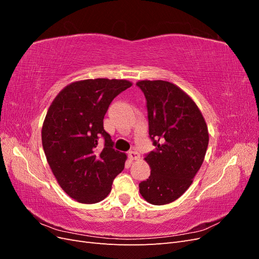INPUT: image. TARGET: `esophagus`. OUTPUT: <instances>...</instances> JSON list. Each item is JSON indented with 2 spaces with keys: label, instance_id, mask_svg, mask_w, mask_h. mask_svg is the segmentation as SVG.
Here are the masks:
<instances>
[{
  "label": "esophagus",
  "instance_id": "1",
  "mask_svg": "<svg viewBox=\"0 0 259 259\" xmlns=\"http://www.w3.org/2000/svg\"><path fill=\"white\" fill-rule=\"evenodd\" d=\"M139 153L137 151H130L128 152V158L131 160H138L139 159Z\"/></svg>",
  "mask_w": 259,
  "mask_h": 259
}]
</instances>
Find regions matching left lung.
<instances>
[{
  "label": "left lung",
  "instance_id": "1",
  "mask_svg": "<svg viewBox=\"0 0 259 259\" xmlns=\"http://www.w3.org/2000/svg\"><path fill=\"white\" fill-rule=\"evenodd\" d=\"M146 97L149 137L155 147L146 154L151 168L139 184L144 199L153 205L177 200L192 184L208 146V131L194 101L166 81H139Z\"/></svg>",
  "mask_w": 259,
  "mask_h": 259
}]
</instances>
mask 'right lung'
<instances>
[{
  "mask_svg": "<svg viewBox=\"0 0 259 259\" xmlns=\"http://www.w3.org/2000/svg\"><path fill=\"white\" fill-rule=\"evenodd\" d=\"M131 86L115 79L74 82L58 94L46 113L42 127L46 159L62 190L77 202L104 200L124 168L126 154L113 149L104 116L111 101Z\"/></svg>",
  "mask_w": 259,
  "mask_h": 259,
  "instance_id": "right-lung-1",
  "label": "right lung"
}]
</instances>
